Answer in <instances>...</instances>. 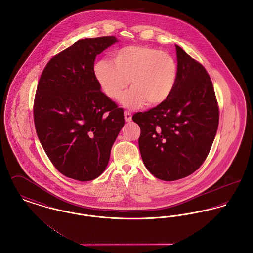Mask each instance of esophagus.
Instances as JSON below:
<instances>
[{
    "label": "esophagus",
    "instance_id": "1",
    "mask_svg": "<svg viewBox=\"0 0 253 253\" xmlns=\"http://www.w3.org/2000/svg\"><path fill=\"white\" fill-rule=\"evenodd\" d=\"M124 115H125V120H126V122L130 123V122L132 121V115H131V113H129V112H127V111H125Z\"/></svg>",
    "mask_w": 253,
    "mask_h": 253
}]
</instances>
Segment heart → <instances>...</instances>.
<instances>
[{"label": "heart", "mask_w": 253, "mask_h": 253, "mask_svg": "<svg viewBox=\"0 0 253 253\" xmlns=\"http://www.w3.org/2000/svg\"><path fill=\"white\" fill-rule=\"evenodd\" d=\"M112 62L100 60L93 67L95 80L110 100H118L128 84L132 88L121 99L127 108L145 104L157 107L172 93L178 68L171 55L145 45H129L113 54Z\"/></svg>", "instance_id": "heart-1"}]
</instances>
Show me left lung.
<instances>
[{"instance_id": "8db88e82", "label": "left lung", "mask_w": 253, "mask_h": 253, "mask_svg": "<svg viewBox=\"0 0 253 253\" xmlns=\"http://www.w3.org/2000/svg\"><path fill=\"white\" fill-rule=\"evenodd\" d=\"M177 81L163 104L132 120L139 125V148L148 171L163 181L192 174L205 162L216 136L219 108L205 67L175 45Z\"/></svg>"}]
</instances>
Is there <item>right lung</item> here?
Masks as SVG:
<instances>
[{
	"instance_id": "obj_1",
	"label": "right lung",
	"mask_w": 253,
	"mask_h": 253,
	"mask_svg": "<svg viewBox=\"0 0 253 253\" xmlns=\"http://www.w3.org/2000/svg\"><path fill=\"white\" fill-rule=\"evenodd\" d=\"M118 42L86 38L44 67L34 102L35 128L54 167L77 181H91L107 168L125 125L124 110L102 92L93 75L97 55Z\"/></svg>"
}]
</instances>
